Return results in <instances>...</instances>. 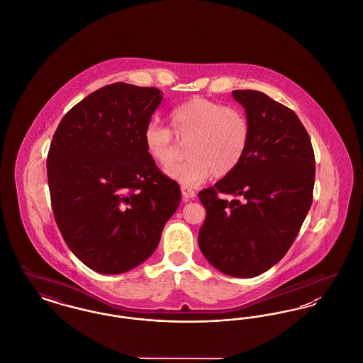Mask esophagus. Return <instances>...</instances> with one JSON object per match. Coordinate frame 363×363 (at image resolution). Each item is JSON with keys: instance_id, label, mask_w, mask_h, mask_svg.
<instances>
[{"instance_id": "obj_1", "label": "esophagus", "mask_w": 363, "mask_h": 363, "mask_svg": "<svg viewBox=\"0 0 363 363\" xmlns=\"http://www.w3.org/2000/svg\"><path fill=\"white\" fill-rule=\"evenodd\" d=\"M181 191H182V196H184V199H186V200H193V199L196 197V191L191 189V188L182 186V188H181Z\"/></svg>"}]
</instances>
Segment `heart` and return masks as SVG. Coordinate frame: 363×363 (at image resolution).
I'll return each mask as SVG.
<instances>
[{"instance_id":"obj_1","label":"heart","mask_w":363,"mask_h":363,"mask_svg":"<svg viewBox=\"0 0 363 363\" xmlns=\"http://www.w3.org/2000/svg\"><path fill=\"white\" fill-rule=\"evenodd\" d=\"M175 136L188 141L184 163L174 164L166 174L182 186L203 184L212 174L223 177L238 167L250 140V123L238 108L206 99L191 98L170 111ZM144 145L160 166H170L177 152L173 132L157 122L144 129Z\"/></svg>"}]
</instances>
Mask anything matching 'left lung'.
<instances>
[{
    "label": "left lung",
    "mask_w": 363,
    "mask_h": 363,
    "mask_svg": "<svg viewBox=\"0 0 363 363\" xmlns=\"http://www.w3.org/2000/svg\"><path fill=\"white\" fill-rule=\"evenodd\" d=\"M233 96L245 108L250 140L238 167L199 193L207 211L199 246L218 271L255 277L283 259L298 235L313 201L315 162L293 110L259 91Z\"/></svg>",
    "instance_id": "left-lung-1"
}]
</instances>
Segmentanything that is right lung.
I'll return each mask as SVG.
<instances>
[{"mask_svg": "<svg viewBox=\"0 0 363 363\" xmlns=\"http://www.w3.org/2000/svg\"><path fill=\"white\" fill-rule=\"evenodd\" d=\"M163 92L114 83L73 106L52 136L48 181L57 225L88 268L117 275L157 247L181 201L144 145Z\"/></svg>", "mask_w": 363, "mask_h": 363, "instance_id": "add662e5", "label": "right lung"}]
</instances>
